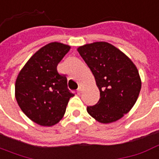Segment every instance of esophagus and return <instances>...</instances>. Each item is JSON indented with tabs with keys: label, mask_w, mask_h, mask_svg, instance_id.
<instances>
[{
	"label": "esophagus",
	"mask_w": 159,
	"mask_h": 159,
	"mask_svg": "<svg viewBox=\"0 0 159 159\" xmlns=\"http://www.w3.org/2000/svg\"><path fill=\"white\" fill-rule=\"evenodd\" d=\"M81 93H82V88L79 87V88L77 89V90H76V93H77V94H81Z\"/></svg>",
	"instance_id": "esophagus-1"
}]
</instances>
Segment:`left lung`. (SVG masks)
<instances>
[{
  "mask_svg": "<svg viewBox=\"0 0 159 159\" xmlns=\"http://www.w3.org/2000/svg\"><path fill=\"white\" fill-rule=\"evenodd\" d=\"M93 74L100 98L87 111L97 121L108 124L127 114L139 96L142 82L129 57L107 42L88 43L77 49Z\"/></svg>",
  "mask_w": 159,
  "mask_h": 159,
  "instance_id": "8db88e82",
  "label": "left lung"
}]
</instances>
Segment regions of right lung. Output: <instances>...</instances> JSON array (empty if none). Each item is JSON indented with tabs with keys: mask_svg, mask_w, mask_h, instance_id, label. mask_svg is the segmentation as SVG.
<instances>
[{
	"mask_svg": "<svg viewBox=\"0 0 159 159\" xmlns=\"http://www.w3.org/2000/svg\"><path fill=\"white\" fill-rule=\"evenodd\" d=\"M70 47L53 42L42 47L20 70L15 84V97L23 112L43 126L57 124L64 116L74 94L67 79L59 74L57 66Z\"/></svg>",
	"mask_w": 159,
	"mask_h": 159,
	"instance_id": "add662e5",
	"label": "right lung"
}]
</instances>
